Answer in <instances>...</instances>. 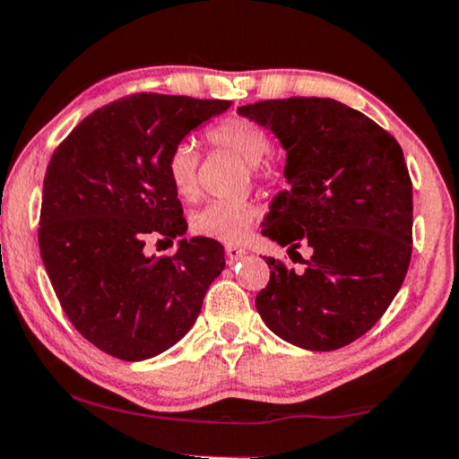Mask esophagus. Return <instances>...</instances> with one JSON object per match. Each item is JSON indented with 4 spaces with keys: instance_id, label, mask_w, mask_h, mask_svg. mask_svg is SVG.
Wrapping results in <instances>:
<instances>
[{
    "instance_id": "esophagus-1",
    "label": "esophagus",
    "mask_w": 459,
    "mask_h": 459,
    "mask_svg": "<svg viewBox=\"0 0 459 459\" xmlns=\"http://www.w3.org/2000/svg\"><path fill=\"white\" fill-rule=\"evenodd\" d=\"M245 255H247V251L241 249V247H237V245L227 247V261H229V264H237V261L243 259Z\"/></svg>"
}]
</instances>
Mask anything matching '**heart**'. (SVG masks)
<instances>
[{
  "instance_id": "1",
  "label": "heart",
  "mask_w": 459,
  "mask_h": 459,
  "mask_svg": "<svg viewBox=\"0 0 459 459\" xmlns=\"http://www.w3.org/2000/svg\"><path fill=\"white\" fill-rule=\"evenodd\" d=\"M210 143L229 149L241 161L257 171L272 151V141L264 128L247 118H227L208 130ZM198 151L192 141L179 143L167 157L165 169L173 190L181 198L194 200L198 195ZM255 221V208L247 202L216 200L202 206L192 216V230L195 235L221 243H238Z\"/></svg>"
}]
</instances>
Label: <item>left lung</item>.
<instances>
[{"instance_id": "obj_1", "label": "left lung", "mask_w": 459, "mask_h": 459, "mask_svg": "<svg viewBox=\"0 0 459 459\" xmlns=\"http://www.w3.org/2000/svg\"><path fill=\"white\" fill-rule=\"evenodd\" d=\"M286 151L290 190L269 204L261 235L292 257L294 272L267 257L257 312L278 337L333 351L380 321L403 286L412 251V184L396 138L331 98L265 100L241 106Z\"/></svg>"}]
</instances>
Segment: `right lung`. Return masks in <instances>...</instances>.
Returning a JSON list of instances; mask_svg holds the SVG:
<instances>
[{
  "label": "right lung",
  "mask_w": 459,
  "mask_h": 459,
  "mask_svg": "<svg viewBox=\"0 0 459 459\" xmlns=\"http://www.w3.org/2000/svg\"><path fill=\"white\" fill-rule=\"evenodd\" d=\"M230 108L227 100L138 93L104 106L53 152L42 187V264L69 321L101 351L143 361L192 329L224 269V247L184 238L167 178L173 147ZM149 236L180 237L171 258L147 256Z\"/></svg>",
  "instance_id": "obj_1"
}]
</instances>
